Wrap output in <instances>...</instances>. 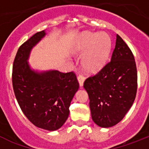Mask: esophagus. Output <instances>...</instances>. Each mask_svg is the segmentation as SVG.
<instances>
[{
    "label": "esophagus",
    "instance_id": "34e87169",
    "mask_svg": "<svg viewBox=\"0 0 149 149\" xmlns=\"http://www.w3.org/2000/svg\"><path fill=\"white\" fill-rule=\"evenodd\" d=\"M77 80H78L80 87H82L83 85H84V81H85V78H84V77L82 75V74H80V75L77 76Z\"/></svg>",
    "mask_w": 149,
    "mask_h": 149
}]
</instances>
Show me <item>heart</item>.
Segmentation results:
<instances>
[{
	"label": "heart",
	"mask_w": 149,
	"mask_h": 149,
	"mask_svg": "<svg viewBox=\"0 0 149 149\" xmlns=\"http://www.w3.org/2000/svg\"><path fill=\"white\" fill-rule=\"evenodd\" d=\"M110 38L104 33L83 34L75 48L76 54H84L81 65L86 72L95 73L103 68L110 51Z\"/></svg>",
	"instance_id": "b5f03b06"
}]
</instances>
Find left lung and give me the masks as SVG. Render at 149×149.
Listing matches in <instances>:
<instances>
[{
	"mask_svg": "<svg viewBox=\"0 0 149 149\" xmlns=\"http://www.w3.org/2000/svg\"><path fill=\"white\" fill-rule=\"evenodd\" d=\"M93 122L101 127L116 125L132 106L137 89L134 56L123 39L116 35L109 62L98 74L84 81Z\"/></svg>",
	"mask_w": 149,
	"mask_h": 149,
	"instance_id": "1",
	"label": "left lung"
}]
</instances>
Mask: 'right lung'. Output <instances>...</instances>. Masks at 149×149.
Here are the masks:
<instances>
[{
    "label": "right lung",
    "instance_id": "right-lung-1",
    "mask_svg": "<svg viewBox=\"0 0 149 149\" xmlns=\"http://www.w3.org/2000/svg\"><path fill=\"white\" fill-rule=\"evenodd\" d=\"M46 35L34 34L18 48L13 67L15 98L27 119L39 128L53 131L60 128L69 115V106L79 88L73 72H38L28 63L31 50Z\"/></svg>",
    "mask_w": 149,
    "mask_h": 149
}]
</instances>
